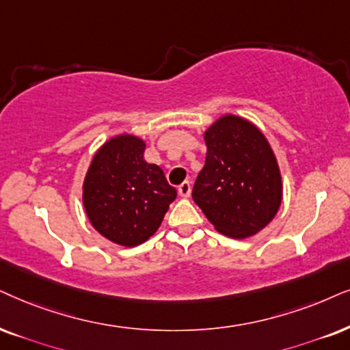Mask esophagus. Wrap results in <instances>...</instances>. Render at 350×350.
Wrapping results in <instances>:
<instances>
[{
    "mask_svg": "<svg viewBox=\"0 0 350 350\" xmlns=\"http://www.w3.org/2000/svg\"><path fill=\"white\" fill-rule=\"evenodd\" d=\"M178 192H179V196L183 197V198H189L190 193H192V184L185 180V183H183V184L179 185Z\"/></svg>",
    "mask_w": 350,
    "mask_h": 350,
    "instance_id": "34e87169",
    "label": "esophagus"
}]
</instances>
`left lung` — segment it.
Wrapping results in <instances>:
<instances>
[{
  "label": "left lung",
  "mask_w": 350,
  "mask_h": 350,
  "mask_svg": "<svg viewBox=\"0 0 350 350\" xmlns=\"http://www.w3.org/2000/svg\"><path fill=\"white\" fill-rule=\"evenodd\" d=\"M205 166L193 202L215 229L245 239L271 223L282 202V180L268 139L249 119L224 114L203 132Z\"/></svg>",
  "instance_id": "obj_1"
}]
</instances>
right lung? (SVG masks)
I'll use <instances>...</instances> for the list:
<instances>
[{
  "label": "right lung",
  "instance_id": "right-lung-1",
  "mask_svg": "<svg viewBox=\"0 0 350 350\" xmlns=\"http://www.w3.org/2000/svg\"><path fill=\"white\" fill-rule=\"evenodd\" d=\"M145 147L137 135L111 137L95 152L83 179L88 221L101 236L122 247L148 241L178 196L161 167L145 161Z\"/></svg>",
  "mask_w": 350,
  "mask_h": 350
}]
</instances>
